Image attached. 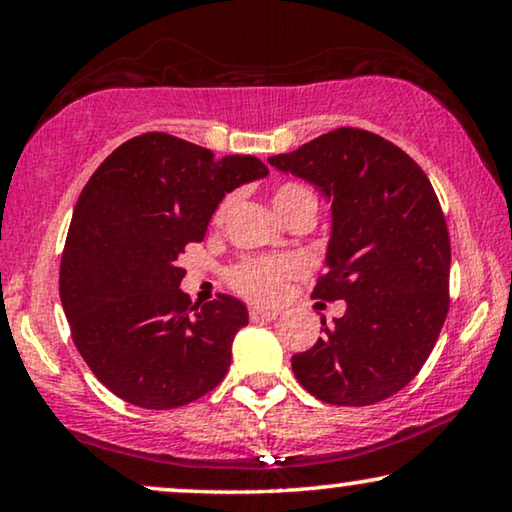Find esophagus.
I'll use <instances>...</instances> for the list:
<instances>
[{
  "label": "esophagus",
  "mask_w": 512,
  "mask_h": 512,
  "mask_svg": "<svg viewBox=\"0 0 512 512\" xmlns=\"http://www.w3.org/2000/svg\"><path fill=\"white\" fill-rule=\"evenodd\" d=\"M279 317L277 310H265V307H251L249 319L251 321H275Z\"/></svg>",
  "instance_id": "esophagus-1"
}]
</instances>
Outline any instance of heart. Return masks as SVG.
Instances as JSON below:
<instances>
[{
	"instance_id": "obj_1",
	"label": "heart",
	"mask_w": 512,
	"mask_h": 512,
	"mask_svg": "<svg viewBox=\"0 0 512 512\" xmlns=\"http://www.w3.org/2000/svg\"><path fill=\"white\" fill-rule=\"evenodd\" d=\"M235 195H223L219 205L214 209V221H223L226 214L233 207ZM272 202L279 214L289 216L300 207H314L317 209V198H314L312 188L300 184V181H282L272 193ZM305 270V263L296 256H254L244 258L237 265H233L228 272V282L237 293L247 296L251 300H261V303H270L277 300L286 289V282L291 277L300 275Z\"/></svg>"
}]
</instances>
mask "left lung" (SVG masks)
Listing matches in <instances>:
<instances>
[{"label":"left lung","instance_id":"left-lung-1","mask_svg":"<svg viewBox=\"0 0 512 512\" xmlns=\"http://www.w3.org/2000/svg\"><path fill=\"white\" fill-rule=\"evenodd\" d=\"M277 170L319 186L333 209L328 270L312 298L347 300L303 354L298 382L331 405H373L422 370L450 310V235L422 167L375 132L335 128L291 153Z\"/></svg>","mask_w":512,"mask_h":512}]
</instances>
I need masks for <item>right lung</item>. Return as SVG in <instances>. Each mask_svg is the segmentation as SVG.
<instances>
[{
	"label": "right lung",
	"instance_id": "1",
	"mask_svg": "<svg viewBox=\"0 0 512 512\" xmlns=\"http://www.w3.org/2000/svg\"><path fill=\"white\" fill-rule=\"evenodd\" d=\"M254 156L146 132L97 167L76 202L60 261V300L93 375L137 408L198 401L230 366L247 307L219 293L191 305L179 256L202 242L226 193L265 177Z\"/></svg>",
	"mask_w": 512,
	"mask_h": 512
}]
</instances>
